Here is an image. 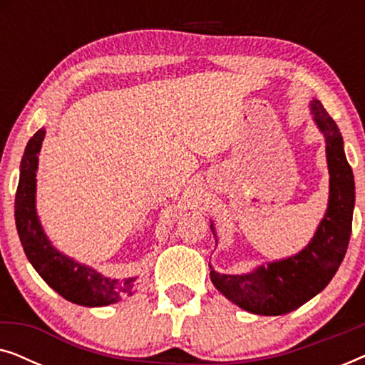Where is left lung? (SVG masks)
I'll use <instances>...</instances> for the list:
<instances>
[{
    "instance_id": "1",
    "label": "left lung",
    "mask_w": 365,
    "mask_h": 365,
    "mask_svg": "<svg viewBox=\"0 0 365 365\" xmlns=\"http://www.w3.org/2000/svg\"><path fill=\"white\" fill-rule=\"evenodd\" d=\"M312 119L326 139L329 168V201L324 217L304 249L294 256L256 266L244 274H221L209 264L214 287L244 311L257 316H282L296 311L324 291L346 256L356 206L354 174L344 153V139L337 124L322 103H309ZM211 231L217 232L211 221Z\"/></svg>"
}]
</instances>
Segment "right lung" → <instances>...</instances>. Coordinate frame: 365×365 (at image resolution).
Listing matches in <instances>:
<instances>
[{
	"label": "right lung",
	"instance_id": "add662e5",
	"mask_svg": "<svg viewBox=\"0 0 365 365\" xmlns=\"http://www.w3.org/2000/svg\"><path fill=\"white\" fill-rule=\"evenodd\" d=\"M44 136L46 129L43 128L28 141L19 166V182L14 199L18 236L28 261L49 287L78 306L103 307L133 296L136 292L138 276L126 279L104 276L96 269L58 251L44 232L36 211L38 156Z\"/></svg>",
	"mask_w": 365,
	"mask_h": 365
}]
</instances>
